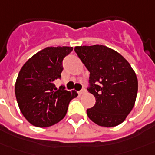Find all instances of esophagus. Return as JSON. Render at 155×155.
<instances>
[{"label": "esophagus", "mask_w": 155, "mask_h": 155, "mask_svg": "<svg viewBox=\"0 0 155 155\" xmlns=\"http://www.w3.org/2000/svg\"><path fill=\"white\" fill-rule=\"evenodd\" d=\"M86 93V90L85 89H82V90H80L79 92H78V94L79 95H82V94H84Z\"/></svg>", "instance_id": "esophagus-1"}]
</instances>
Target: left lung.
I'll return each mask as SVG.
<instances>
[{"label":"left lung","instance_id":"left-lung-1","mask_svg":"<svg viewBox=\"0 0 155 155\" xmlns=\"http://www.w3.org/2000/svg\"><path fill=\"white\" fill-rule=\"evenodd\" d=\"M89 72V93L95 104L87 110L88 118L99 126L112 127L122 123L133 110L137 78L129 62L109 47L94 45L74 49Z\"/></svg>","mask_w":155,"mask_h":155}]
</instances>
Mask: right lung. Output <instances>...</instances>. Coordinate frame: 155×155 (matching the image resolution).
I'll return each instance as SVG.
<instances>
[{"mask_svg": "<svg viewBox=\"0 0 155 155\" xmlns=\"http://www.w3.org/2000/svg\"><path fill=\"white\" fill-rule=\"evenodd\" d=\"M73 48L46 47L28 60L19 71L15 94L19 109L26 120L38 127H48L59 122L67 114L69 102L77 92L64 87L55 88L61 78L62 61Z\"/></svg>", "mask_w": 155, "mask_h": 155, "instance_id": "add662e5", "label": "right lung"}]
</instances>
